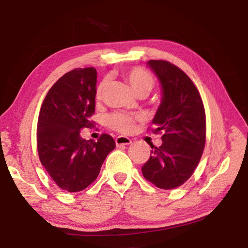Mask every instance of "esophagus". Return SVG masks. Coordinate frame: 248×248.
I'll return each instance as SVG.
<instances>
[{"instance_id":"esophagus-1","label":"esophagus","mask_w":248,"mask_h":248,"mask_svg":"<svg viewBox=\"0 0 248 248\" xmlns=\"http://www.w3.org/2000/svg\"><path fill=\"white\" fill-rule=\"evenodd\" d=\"M115 142H116L117 146H119V145H129V144H131L132 141H131V139H129V138H127V137L119 136V137L116 138Z\"/></svg>"}]
</instances>
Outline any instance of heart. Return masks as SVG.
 <instances>
[{
  "mask_svg": "<svg viewBox=\"0 0 248 248\" xmlns=\"http://www.w3.org/2000/svg\"><path fill=\"white\" fill-rule=\"evenodd\" d=\"M124 77L128 79L130 85L136 92L137 95L139 94H148L153 89L154 78L149 71H146L140 66L131 68L124 72ZM106 79H103L97 85L96 89V98H102L104 91L106 89ZM141 120V116L136 114H129V112H115L108 116L107 123L108 125L115 131L121 133L131 132L134 124Z\"/></svg>",
  "mask_w": 248,
  "mask_h": 248,
  "instance_id": "heart-1",
  "label": "heart"
}]
</instances>
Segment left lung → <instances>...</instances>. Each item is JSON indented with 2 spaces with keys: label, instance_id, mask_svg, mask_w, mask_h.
<instances>
[{
  "label": "left lung",
  "instance_id": "8db88e82",
  "mask_svg": "<svg viewBox=\"0 0 248 248\" xmlns=\"http://www.w3.org/2000/svg\"><path fill=\"white\" fill-rule=\"evenodd\" d=\"M148 64L163 91L152 131L164 134L159 148L151 145L152 155L142 166V174L161 189H174L190 178L202 156L204 107L195 84L178 66L165 60H150Z\"/></svg>",
  "mask_w": 248,
  "mask_h": 248
}]
</instances>
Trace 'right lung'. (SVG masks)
I'll list each match as a JSON object with an SVG mask.
<instances>
[{
    "instance_id": "1",
    "label": "right lung",
    "mask_w": 248,
    "mask_h": 248,
    "mask_svg": "<svg viewBox=\"0 0 248 248\" xmlns=\"http://www.w3.org/2000/svg\"><path fill=\"white\" fill-rule=\"evenodd\" d=\"M94 68L65 73L46 95L37 124V149L41 164L61 189L78 192L97 178L107 155L116 143L104 133L97 142L81 138L83 128H92L95 112Z\"/></svg>"
}]
</instances>
